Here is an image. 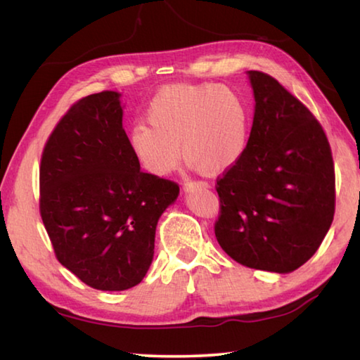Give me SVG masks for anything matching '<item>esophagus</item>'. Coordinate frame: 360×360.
Wrapping results in <instances>:
<instances>
[{
	"instance_id": "obj_1",
	"label": "esophagus",
	"mask_w": 360,
	"mask_h": 360,
	"mask_svg": "<svg viewBox=\"0 0 360 360\" xmlns=\"http://www.w3.org/2000/svg\"><path fill=\"white\" fill-rule=\"evenodd\" d=\"M191 186H200V187H205V188H207V187H209V184H207V182H205V181H198V182H191V184H188V186H186V188H187V187H191Z\"/></svg>"
}]
</instances>
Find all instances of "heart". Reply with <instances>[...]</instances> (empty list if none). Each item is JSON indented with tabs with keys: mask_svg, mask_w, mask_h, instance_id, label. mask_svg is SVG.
Instances as JSON below:
<instances>
[{
	"mask_svg": "<svg viewBox=\"0 0 360 360\" xmlns=\"http://www.w3.org/2000/svg\"><path fill=\"white\" fill-rule=\"evenodd\" d=\"M146 124H136L129 146L140 165L167 176L182 154L192 167L214 174L245 153L250 132L247 102L226 84H169L153 97ZM180 151H177V148Z\"/></svg>",
	"mask_w": 360,
	"mask_h": 360,
	"instance_id": "heart-1",
	"label": "heart"
}]
</instances>
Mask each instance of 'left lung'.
<instances>
[{
  "label": "left lung",
  "instance_id": "obj_1",
  "mask_svg": "<svg viewBox=\"0 0 360 360\" xmlns=\"http://www.w3.org/2000/svg\"><path fill=\"white\" fill-rule=\"evenodd\" d=\"M247 75L253 124L243 158L217 181L215 238L240 264L288 274L315 255L334 220V162L304 103L263 72Z\"/></svg>",
  "mask_w": 360,
  "mask_h": 360
}]
</instances>
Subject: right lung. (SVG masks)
Instances as JSON below:
<instances>
[{"instance_id": "add662e5", "label": "right lung", "mask_w": 360, "mask_h": 360, "mask_svg": "<svg viewBox=\"0 0 360 360\" xmlns=\"http://www.w3.org/2000/svg\"><path fill=\"white\" fill-rule=\"evenodd\" d=\"M121 93L78 101L45 145L41 215L56 258L91 288L124 291L145 278L176 182L143 173L122 129Z\"/></svg>"}]
</instances>
